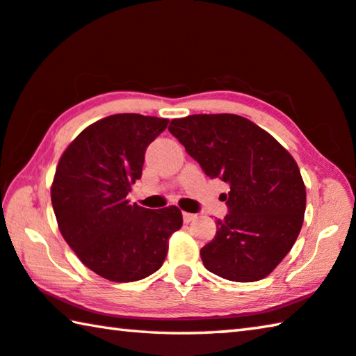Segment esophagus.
Returning a JSON list of instances; mask_svg holds the SVG:
<instances>
[{"label":"esophagus","instance_id":"34e87169","mask_svg":"<svg viewBox=\"0 0 356 356\" xmlns=\"http://www.w3.org/2000/svg\"><path fill=\"white\" fill-rule=\"evenodd\" d=\"M196 218H197V215H195V213H188V212H184V221H185V222H190V221L196 220Z\"/></svg>","mask_w":356,"mask_h":356}]
</instances>
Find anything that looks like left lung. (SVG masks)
<instances>
[{"label": "left lung", "mask_w": 356, "mask_h": 356, "mask_svg": "<svg viewBox=\"0 0 356 356\" xmlns=\"http://www.w3.org/2000/svg\"><path fill=\"white\" fill-rule=\"evenodd\" d=\"M210 179L229 185L227 215L201 250L204 267L221 278L252 282L273 272L297 240L306 188L292 155L237 114H193L168 127Z\"/></svg>", "instance_id": "left-lung-1"}]
</instances>
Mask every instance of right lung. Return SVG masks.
<instances>
[{"mask_svg":"<svg viewBox=\"0 0 356 356\" xmlns=\"http://www.w3.org/2000/svg\"><path fill=\"white\" fill-rule=\"evenodd\" d=\"M168 119L124 113L84 129L65 149L51 185L59 231L89 270L114 282L156 272L168 242L182 227L176 206L150 210L130 204L144 154Z\"/></svg>","mask_w":356,"mask_h":356,"instance_id":"right-lung-1","label":"right lung"}]
</instances>
